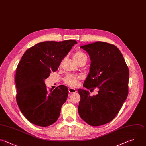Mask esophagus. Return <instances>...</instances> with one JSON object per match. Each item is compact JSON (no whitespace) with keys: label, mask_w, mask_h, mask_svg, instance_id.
Here are the masks:
<instances>
[{"label":"esophagus","mask_w":146,"mask_h":146,"mask_svg":"<svg viewBox=\"0 0 146 146\" xmlns=\"http://www.w3.org/2000/svg\"><path fill=\"white\" fill-rule=\"evenodd\" d=\"M68 91H69V92L70 94H72V93H75L76 92V90L74 88H70L68 89Z\"/></svg>","instance_id":"obj_1"}]
</instances>
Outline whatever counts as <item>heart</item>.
<instances>
[{"mask_svg":"<svg viewBox=\"0 0 146 146\" xmlns=\"http://www.w3.org/2000/svg\"><path fill=\"white\" fill-rule=\"evenodd\" d=\"M74 59L79 64L80 62L86 60L87 56L84 52L81 51H76L73 55ZM80 76L73 74H68L64 78V82L71 87H77L79 83Z\"/></svg>","mask_w":146,"mask_h":146,"instance_id":"obj_1","label":"heart"}]
</instances>
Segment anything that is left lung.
Wrapping results in <instances>:
<instances>
[{
    "label": "left lung",
    "instance_id": "obj_1",
    "mask_svg": "<svg viewBox=\"0 0 146 146\" xmlns=\"http://www.w3.org/2000/svg\"><path fill=\"white\" fill-rule=\"evenodd\" d=\"M91 59L90 72L83 87L98 94L91 96L88 91L78 90L80 100V117L92 126L112 121L119 112L128 93L129 70L120 50L115 45L97 42L81 46Z\"/></svg>",
    "mask_w": 146,
    "mask_h": 146
}]
</instances>
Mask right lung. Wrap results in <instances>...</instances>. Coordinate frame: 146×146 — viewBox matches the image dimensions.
<instances>
[{"mask_svg": "<svg viewBox=\"0 0 146 146\" xmlns=\"http://www.w3.org/2000/svg\"><path fill=\"white\" fill-rule=\"evenodd\" d=\"M76 44L74 40L43 42L29 48L22 57L15 75L16 99L21 112L31 123L46 127L59 118L68 88L60 85L48 91L44 79L58 70Z\"/></svg>", "mask_w": 146, "mask_h": 146, "instance_id": "add662e5", "label": "right lung"}]
</instances>
